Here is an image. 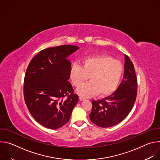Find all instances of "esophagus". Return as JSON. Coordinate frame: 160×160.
<instances>
[{"mask_svg": "<svg viewBox=\"0 0 160 160\" xmlns=\"http://www.w3.org/2000/svg\"><path fill=\"white\" fill-rule=\"evenodd\" d=\"M79 99H80V101H83V100L85 99V98H83V97H82V96H80V97H79Z\"/></svg>", "mask_w": 160, "mask_h": 160, "instance_id": "obj_1", "label": "esophagus"}]
</instances>
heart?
<instances>
[{"mask_svg": "<svg viewBox=\"0 0 160 160\" xmlns=\"http://www.w3.org/2000/svg\"><path fill=\"white\" fill-rule=\"evenodd\" d=\"M81 66L73 64L70 70V78L76 87H80L88 78L90 82L78 90L80 95L89 97L99 93L100 97L111 94L122 79V63L106 55H98L82 59Z\"/></svg>", "mask_w": 160, "mask_h": 160, "instance_id": "1", "label": "heart"}]
</instances>
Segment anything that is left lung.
<instances>
[{"mask_svg": "<svg viewBox=\"0 0 160 160\" xmlns=\"http://www.w3.org/2000/svg\"><path fill=\"white\" fill-rule=\"evenodd\" d=\"M125 70L123 80L111 95L101 100L92 101L90 119L96 125L111 127L123 120L132 110L138 92V78L134 66L125 54Z\"/></svg>", "mask_w": 160, "mask_h": 160, "instance_id": "8db88e82", "label": "left lung"}]
</instances>
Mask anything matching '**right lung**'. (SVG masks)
<instances>
[{
	"label": "right lung",
	"instance_id": "1",
	"mask_svg": "<svg viewBox=\"0 0 160 160\" xmlns=\"http://www.w3.org/2000/svg\"><path fill=\"white\" fill-rule=\"evenodd\" d=\"M78 49L75 45H63L43 49L27 68L25 101L33 118L45 127L58 129L64 125L78 101L68 81L72 63L67 59Z\"/></svg>",
	"mask_w": 160,
	"mask_h": 160
}]
</instances>
